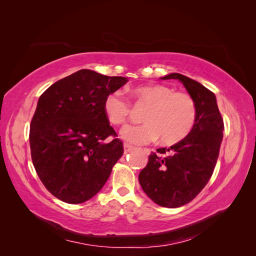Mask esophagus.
<instances>
[{
  "mask_svg": "<svg viewBox=\"0 0 256 256\" xmlns=\"http://www.w3.org/2000/svg\"><path fill=\"white\" fill-rule=\"evenodd\" d=\"M134 150V147L131 146V145H129V144H124V152L125 154H127V152H129L130 150Z\"/></svg>",
  "mask_w": 256,
  "mask_h": 256,
  "instance_id": "34e87169",
  "label": "esophagus"
}]
</instances>
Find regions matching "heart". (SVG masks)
<instances>
[{
  "mask_svg": "<svg viewBox=\"0 0 256 256\" xmlns=\"http://www.w3.org/2000/svg\"><path fill=\"white\" fill-rule=\"evenodd\" d=\"M131 95L136 104L148 108L142 116L144 124L122 131L126 142L141 145L159 138L162 144L173 145L191 132L196 120V106L190 95L156 83L136 86ZM104 111L112 125L124 126L129 118L130 106L118 92H112L104 100Z\"/></svg>",
  "mask_w": 256,
  "mask_h": 256,
  "instance_id": "b5f03b06",
  "label": "heart"
}]
</instances>
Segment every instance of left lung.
I'll return each instance as SVG.
<instances>
[{
	"instance_id": "1",
	"label": "left lung",
	"mask_w": 256,
	"mask_h": 256,
	"mask_svg": "<svg viewBox=\"0 0 256 256\" xmlns=\"http://www.w3.org/2000/svg\"><path fill=\"white\" fill-rule=\"evenodd\" d=\"M161 79L182 83L194 100L196 120L182 141L150 154L138 182L154 203L175 208L191 202L210 180L219 157L224 124L214 94L204 85L176 72Z\"/></svg>"
}]
</instances>
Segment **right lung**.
I'll list each match as a JSON object with an SVG mask.
<instances>
[{
	"instance_id": "right-lung-1",
	"label": "right lung",
	"mask_w": 256,
	"mask_h": 256,
	"mask_svg": "<svg viewBox=\"0 0 256 256\" xmlns=\"http://www.w3.org/2000/svg\"><path fill=\"white\" fill-rule=\"evenodd\" d=\"M128 82L81 69L53 83L38 99L30 122V156L48 191L80 204L102 189L124 152L104 111V100Z\"/></svg>"
}]
</instances>
